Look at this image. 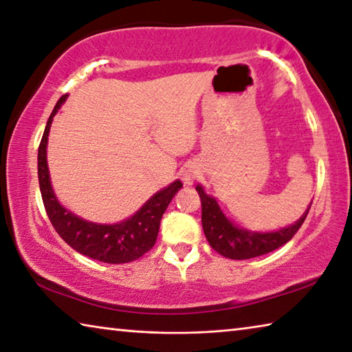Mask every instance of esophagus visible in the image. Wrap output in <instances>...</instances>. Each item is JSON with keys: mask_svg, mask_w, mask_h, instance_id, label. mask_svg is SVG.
<instances>
[{"mask_svg": "<svg viewBox=\"0 0 352 352\" xmlns=\"http://www.w3.org/2000/svg\"><path fill=\"white\" fill-rule=\"evenodd\" d=\"M198 175H199L198 166L188 165V166H186V168H184L182 173H181L182 182L186 184V186H192V184L195 182V179H197V177H198Z\"/></svg>", "mask_w": 352, "mask_h": 352, "instance_id": "esophagus-1", "label": "esophagus"}]
</instances>
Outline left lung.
I'll use <instances>...</instances> for the list:
<instances>
[{
  "label": "left lung",
  "mask_w": 352,
  "mask_h": 352,
  "mask_svg": "<svg viewBox=\"0 0 352 352\" xmlns=\"http://www.w3.org/2000/svg\"><path fill=\"white\" fill-rule=\"evenodd\" d=\"M197 192L201 198V206H203L201 221H203L207 241L218 254L234 258V261H245V258L268 254V252L285 245L302 226L310 210V206H312L310 204L309 209L304 212V215L289 228L279 229L276 232H251V230L240 229L230 223L224 217L215 198L206 195L203 187L198 186Z\"/></svg>",
  "instance_id": "8db88e82"
}]
</instances>
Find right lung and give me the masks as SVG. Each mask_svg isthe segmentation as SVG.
Instances as JSON below:
<instances>
[{"label":"right lung","mask_w":352,"mask_h":352,"mask_svg":"<svg viewBox=\"0 0 352 352\" xmlns=\"http://www.w3.org/2000/svg\"><path fill=\"white\" fill-rule=\"evenodd\" d=\"M65 100L67 95H63L57 101L38 145V186L46 215L62 240L80 254L106 263L137 261L154 246L162 215L175 195L182 188V182L175 181L171 186L160 190L140 207V210L122 223L96 224L73 215L57 201L51 187L48 164H46V145H48L51 122Z\"/></svg>","instance_id":"1"}]
</instances>
